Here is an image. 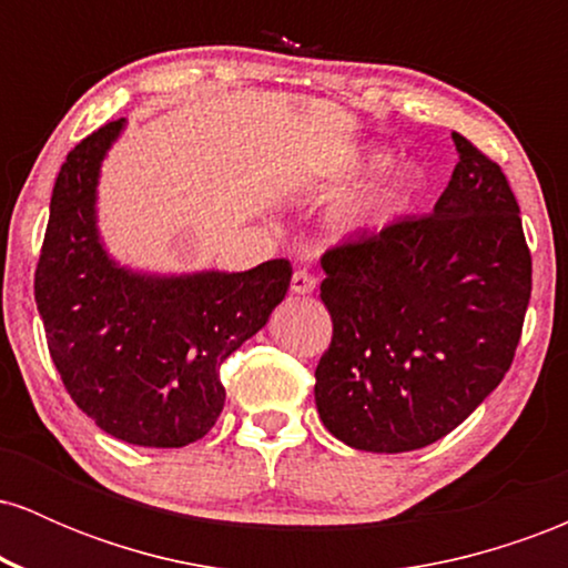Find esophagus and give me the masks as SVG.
I'll list each match as a JSON object with an SVG mask.
<instances>
[{"mask_svg": "<svg viewBox=\"0 0 568 568\" xmlns=\"http://www.w3.org/2000/svg\"><path fill=\"white\" fill-rule=\"evenodd\" d=\"M315 285H317V280L312 277L310 272H304V270L293 272V277H291V293H296V296H306V293L315 291Z\"/></svg>", "mask_w": 568, "mask_h": 568, "instance_id": "esophagus-1", "label": "esophagus"}]
</instances>
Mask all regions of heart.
I'll list each match as a JSON object with an SVG mask.
<instances>
[{"label":"heart","instance_id":"1","mask_svg":"<svg viewBox=\"0 0 568 568\" xmlns=\"http://www.w3.org/2000/svg\"><path fill=\"white\" fill-rule=\"evenodd\" d=\"M393 154L387 149L374 146L357 160L355 173H371L379 171L389 162ZM425 186V171L416 162L403 160L395 162L389 171H384L379 179L368 189L357 192L336 211L334 224L338 234L344 237H368V234L382 232L400 216L403 211L414 202L416 194Z\"/></svg>","mask_w":568,"mask_h":568}]
</instances>
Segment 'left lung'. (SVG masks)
Segmentation results:
<instances>
[{
  "label": "left lung",
  "mask_w": 568,
  "mask_h": 568,
  "mask_svg": "<svg viewBox=\"0 0 568 568\" xmlns=\"http://www.w3.org/2000/svg\"><path fill=\"white\" fill-rule=\"evenodd\" d=\"M446 192L323 256L334 338L315 371L328 433L357 452L425 448L459 427L510 368L531 296L518 202L465 135Z\"/></svg>",
  "instance_id": "1"
}]
</instances>
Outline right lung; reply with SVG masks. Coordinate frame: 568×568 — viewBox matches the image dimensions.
<instances>
[{
	"label": "right lung",
	"mask_w": 568,
	"mask_h": 568,
	"mask_svg": "<svg viewBox=\"0 0 568 568\" xmlns=\"http://www.w3.org/2000/svg\"><path fill=\"white\" fill-rule=\"evenodd\" d=\"M125 122L95 130L61 165L34 298L71 400L116 440L181 448L216 425L221 363L270 321L291 264L160 275L116 262L98 226V181Z\"/></svg>",
	"instance_id": "obj_1"
}]
</instances>
